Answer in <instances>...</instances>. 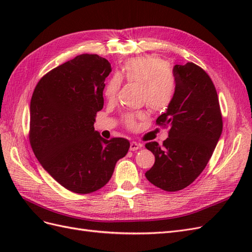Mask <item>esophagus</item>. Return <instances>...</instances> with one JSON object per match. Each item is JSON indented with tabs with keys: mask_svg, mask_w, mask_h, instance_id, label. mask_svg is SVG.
I'll return each instance as SVG.
<instances>
[{
	"mask_svg": "<svg viewBox=\"0 0 252 252\" xmlns=\"http://www.w3.org/2000/svg\"><path fill=\"white\" fill-rule=\"evenodd\" d=\"M141 147H142V145H141L140 143H136V142H131V143H130V150H131V151L138 150V149L141 148Z\"/></svg>",
	"mask_w": 252,
	"mask_h": 252,
	"instance_id": "esophagus-1",
	"label": "esophagus"
}]
</instances>
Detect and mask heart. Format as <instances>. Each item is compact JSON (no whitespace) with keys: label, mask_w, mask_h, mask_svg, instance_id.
<instances>
[{"label":"heart","mask_w":252,"mask_h":252,"mask_svg":"<svg viewBox=\"0 0 252 252\" xmlns=\"http://www.w3.org/2000/svg\"><path fill=\"white\" fill-rule=\"evenodd\" d=\"M121 79L142 85V96L152 109L163 110L171 104L175 94V79L168 68V63L157 56H145L127 61L118 74L109 79L104 88L108 100L117 96L121 87ZM142 113L127 114L124 118L128 127L133 128L136 119Z\"/></svg>","instance_id":"1"}]
</instances>
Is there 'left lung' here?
<instances>
[{
  "instance_id": "1",
  "label": "left lung",
  "mask_w": 252,
  "mask_h": 252,
  "mask_svg": "<svg viewBox=\"0 0 252 252\" xmlns=\"http://www.w3.org/2000/svg\"><path fill=\"white\" fill-rule=\"evenodd\" d=\"M175 94L166 112L157 119L169 125V136L159 146L145 145L155 155L147 180L166 191H178L199 177L207 165L223 130L215 85L201 67L193 63L175 65Z\"/></svg>"
}]
</instances>
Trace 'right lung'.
Here are the masks:
<instances>
[{"mask_svg": "<svg viewBox=\"0 0 252 252\" xmlns=\"http://www.w3.org/2000/svg\"><path fill=\"white\" fill-rule=\"evenodd\" d=\"M110 72L107 60L83 53L44 75L30 102L29 138L37 161L75 193L94 192L107 184L130 146L126 139L107 141L94 130Z\"/></svg>", "mask_w": 252, "mask_h": 252, "instance_id": "obj_1", "label": "right lung"}]
</instances>
